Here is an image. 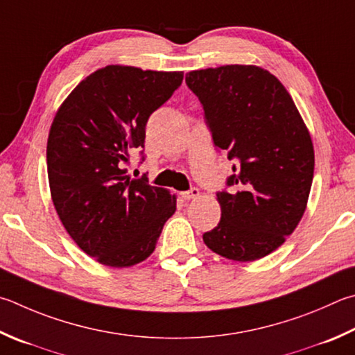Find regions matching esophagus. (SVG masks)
I'll return each instance as SVG.
<instances>
[{
    "label": "esophagus",
    "instance_id": "34e87169",
    "mask_svg": "<svg viewBox=\"0 0 355 355\" xmlns=\"http://www.w3.org/2000/svg\"><path fill=\"white\" fill-rule=\"evenodd\" d=\"M200 196V191L197 188H191L189 191H184L182 192V197L184 200H192V198H197Z\"/></svg>",
    "mask_w": 355,
    "mask_h": 355
}]
</instances>
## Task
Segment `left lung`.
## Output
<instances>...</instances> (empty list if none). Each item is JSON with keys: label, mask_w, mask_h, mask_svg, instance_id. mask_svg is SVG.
I'll list each match as a JSON object with an SVG mask.
<instances>
[{"label": "left lung", "mask_w": 355, "mask_h": 355, "mask_svg": "<svg viewBox=\"0 0 355 355\" xmlns=\"http://www.w3.org/2000/svg\"><path fill=\"white\" fill-rule=\"evenodd\" d=\"M186 85L203 107L214 147L234 161L227 188L217 192L220 222L203 241L227 259H261L284 243L304 214L315 166L311 135L267 69L191 71Z\"/></svg>", "instance_id": "left-lung-1"}]
</instances>
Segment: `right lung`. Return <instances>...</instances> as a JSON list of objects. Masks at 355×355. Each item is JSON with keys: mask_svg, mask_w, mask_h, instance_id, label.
<instances>
[{"mask_svg": "<svg viewBox=\"0 0 355 355\" xmlns=\"http://www.w3.org/2000/svg\"><path fill=\"white\" fill-rule=\"evenodd\" d=\"M183 73L110 65L82 80L57 112L46 163L53 202L63 227L88 256L108 267L149 257L175 196L124 166L144 161L150 114L182 85Z\"/></svg>", "mask_w": 355, "mask_h": 355, "instance_id": "add662e5", "label": "right lung"}]
</instances>
